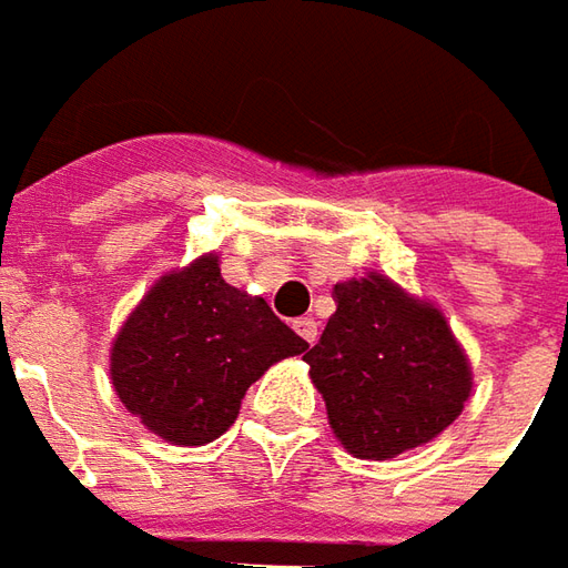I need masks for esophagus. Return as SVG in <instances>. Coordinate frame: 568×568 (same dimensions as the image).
Here are the masks:
<instances>
[{
    "instance_id": "obj_1",
    "label": "esophagus",
    "mask_w": 568,
    "mask_h": 568,
    "mask_svg": "<svg viewBox=\"0 0 568 568\" xmlns=\"http://www.w3.org/2000/svg\"><path fill=\"white\" fill-rule=\"evenodd\" d=\"M295 333H298V336H302L304 343H317V321H314V317H298V321H295Z\"/></svg>"
}]
</instances>
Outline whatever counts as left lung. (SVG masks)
Listing matches in <instances>:
<instances>
[{
  "mask_svg": "<svg viewBox=\"0 0 568 568\" xmlns=\"http://www.w3.org/2000/svg\"><path fill=\"white\" fill-rule=\"evenodd\" d=\"M304 362L336 440L374 462L440 437L475 381L440 307L383 273L336 283V314Z\"/></svg>",
  "mask_w": 568,
  "mask_h": 568,
  "instance_id": "obj_1",
  "label": "left lung"
}]
</instances>
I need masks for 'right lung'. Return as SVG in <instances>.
I'll return each instance as SVG.
<instances>
[{
  "label": "right lung",
  "mask_w": 568,
  "mask_h": 568,
  "mask_svg": "<svg viewBox=\"0 0 568 568\" xmlns=\"http://www.w3.org/2000/svg\"><path fill=\"white\" fill-rule=\"evenodd\" d=\"M304 348L264 298L225 283L210 251L150 285L112 339L109 377L150 434L204 446L235 424L251 383Z\"/></svg>",
  "instance_id": "right-lung-1"
}]
</instances>
